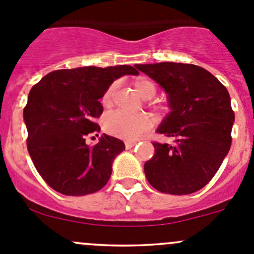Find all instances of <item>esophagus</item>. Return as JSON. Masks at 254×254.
Masks as SVG:
<instances>
[{
  "mask_svg": "<svg viewBox=\"0 0 254 254\" xmlns=\"http://www.w3.org/2000/svg\"><path fill=\"white\" fill-rule=\"evenodd\" d=\"M135 145H136V141H135V140H127V141H125V147H127V149H131Z\"/></svg>",
  "mask_w": 254,
  "mask_h": 254,
  "instance_id": "1",
  "label": "esophagus"
}]
</instances>
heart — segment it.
<instances>
[{"mask_svg": "<svg viewBox=\"0 0 254 254\" xmlns=\"http://www.w3.org/2000/svg\"><path fill=\"white\" fill-rule=\"evenodd\" d=\"M118 82H113L102 97L104 107H109L117 92ZM137 93L145 99H150L156 94V85L147 79H139L135 82ZM151 127V119L146 114H130V113L115 110L104 118V127L109 134L122 139H137L142 132Z\"/></svg>", "mask_w": 254, "mask_h": 254, "instance_id": "heart-1", "label": "heart"}]
</instances>
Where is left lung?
<instances>
[{
    "instance_id": "obj_1",
    "label": "left lung",
    "mask_w": 254,
    "mask_h": 254,
    "mask_svg": "<svg viewBox=\"0 0 254 254\" xmlns=\"http://www.w3.org/2000/svg\"><path fill=\"white\" fill-rule=\"evenodd\" d=\"M135 68L166 92L171 112L157 132L175 139L174 145L152 142L155 154L145 162V176L160 192H196L211 181L230 151L235 113L228 90L195 64L162 62Z\"/></svg>"
}]
</instances>
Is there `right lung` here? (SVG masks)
<instances>
[{"mask_svg": "<svg viewBox=\"0 0 254 254\" xmlns=\"http://www.w3.org/2000/svg\"><path fill=\"white\" fill-rule=\"evenodd\" d=\"M125 74L139 72L131 65L61 69L32 87L23 109L27 149L42 179L57 192L89 195L109 181L124 142L103 134L98 144L89 146L85 136L100 131L95 123L103 113L99 99Z\"/></svg>", "mask_w": 254, "mask_h": 254, "instance_id": "add662e5", "label": "right lung"}]
</instances>
